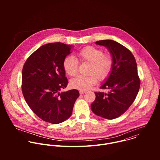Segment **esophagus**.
<instances>
[{"instance_id": "1", "label": "esophagus", "mask_w": 160, "mask_h": 160, "mask_svg": "<svg viewBox=\"0 0 160 160\" xmlns=\"http://www.w3.org/2000/svg\"><path fill=\"white\" fill-rule=\"evenodd\" d=\"M85 92H86L85 90H80V91H79L80 94H85Z\"/></svg>"}]
</instances>
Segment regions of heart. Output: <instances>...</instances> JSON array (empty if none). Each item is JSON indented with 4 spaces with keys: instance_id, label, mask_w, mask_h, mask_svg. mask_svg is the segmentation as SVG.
<instances>
[{
    "instance_id": "1",
    "label": "heart",
    "mask_w": 160,
    "mask_h": 160,
    "mask_svg": "<svg viewBox=\"0 0 160 160\" xmlns=\"http://www.w3.org/2000/svg\"><path fill=\"white\" fill-rule=\"evenodd\" d=\"M78 56L81 61L90 63L88 73L90 75H78L73 78L70 85L73 88L80 90H88L97 83V76L99 80H102L108 77L112 70V56L109 54H104L101 49L87 46L78 52ZM63 68L66 74L71 77L75 76L78 72V61L73 56L68 55L63 61Z\"/></svg>"
}]
</instances>
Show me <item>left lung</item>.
Here are the masks:
<instances>
[{
    "mask_svg": "<svg viewBox=\"0 0 160 160\" xmlns=\"http://www.w3.org/2000/svg\"><path fill=\"white\" fill-rule=\"evenodd\" d=\"M96 44L106 47L112 59V70L100 88L108 93L95 92L91 109L96 115L112 120L121 116L133 102L140 88L138 66L132 52L118 42L104 40Z\"/></svg>",
    "mask_w": 160,
    "mask_h": 160,
    "instance_id": "8db88e82",
    "label": "left lung"
}]
</instances>
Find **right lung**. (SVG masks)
I'll return each instance as SVG.
<instances>
[{"label":"right lung","mask_w":160,"mask_h":160,"mask_svg":"<svg viewBox=\"0 0 160 160\" xmlns=\"http://www.w3.org/2000/svg\"><path fill=\"white\" fill-rule=\"evenodd\" d=\"M73 46L61 42L42 45L26 61L21 89L30 109L42 120L58 124L69 118L79 96L76 89L60 92L68 82L63 61Z\"/></svg>","instance_id":"obj_1"}]
</instances>
